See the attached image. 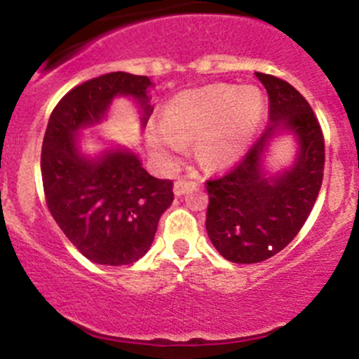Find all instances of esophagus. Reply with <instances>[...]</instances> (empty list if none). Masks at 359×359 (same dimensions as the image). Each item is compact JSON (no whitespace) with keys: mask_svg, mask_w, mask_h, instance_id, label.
<instances>
[{"mask_svg":"<svg viewBox=\"0 0 359 359\" xmlns=\"http://www.w3.org/2000/svg\"><path fill=\"white\" fill-rule=\"evenodd\" d=\"M189 189H191V182L186 179H179L175 184H173V193H175V196H182V194H186Z\"/></svg>","mask_w":359,"mask_h":359,"instance_id":"esophagus-1","label":"esophagus"}]
</instances>
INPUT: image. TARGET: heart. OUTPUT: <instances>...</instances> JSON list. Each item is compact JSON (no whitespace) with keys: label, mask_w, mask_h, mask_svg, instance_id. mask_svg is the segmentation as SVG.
<instances>
[{"label":"heart","mask_w":359,"mask_h":359,"mask_svg":"<svg viewBox=\"0 0 359 359\" xmlns=\"http://www.w3.org/2000/svg\"><path fill=\"white\" fill-rule=\"evenodd\" d=\"M262 109V93L255 86H203L173 97L163 112V123L151 130L149 139L166 158L180 153L184 140L198 139L203 165L224 168L245 154Z\"/></svg>","instance_id":"heart-1"}]
</instances>
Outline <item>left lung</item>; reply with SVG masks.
Instances as JSON below:
<instances>
[{"mask_svg":"<svg viewBox=\"0 0 359 359\" xmlns=\"http://www.w3.org/2000/svg\"><path fill=\"white\" fill-rule=\"evenodd\" d=\"M255 76L269 95V125L236 168L206 182V233L217 252L236 264L262 262L287 247L309 217L323 182L325 140L307 100L276 76ZM285 133L296 139V159L271 172L266 151Z\"/></svg>","mask_w":359,"mask_h":359,"instance_id":"left-lung-1","label":"left lung"}]
</instances>
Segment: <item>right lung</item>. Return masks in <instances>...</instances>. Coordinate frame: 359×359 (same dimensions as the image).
Returning a JSON list of instances; mask_svg holds the SVG:
<instances>
[{
	"instance_id": "add662e5",
	"label": "right lung",
	"mask_w": 359,
	"mask_h": 359,
	"mask_svg": "<svg viewBox=\"0 0 359 359\" xmlns=\"http://www.w3.org/2000/svg\"><path fill=\"white\" fill-rule=\"evenodd\" d=\"M147 76L109 72L81 83L60 99L41 147V177L50 213L72 245L92 262L126 266L147 253L159 217L173 201L172 180L149 175L128 147L81 151V132L106 119L112 100L140 107V126L153 106Z\"/></svg>"
}]
</instances>
